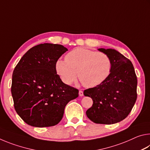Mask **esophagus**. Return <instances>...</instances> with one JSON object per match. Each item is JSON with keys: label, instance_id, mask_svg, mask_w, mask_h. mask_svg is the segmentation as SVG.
<instances>
[{"label": "esophagus", "instance_id": "1", "mask_svg": "<svg viewBox=\"0 0 150 150\" xmlns=\"http://www.w3.org/2000/svg\"><path fill=\"white\" fill-rule=\"evenodd\" d=\"M79 95L80 96H83V92L82 91H79Z\"/></svg>", "mask_w": 150, "mask_h": 150}]
</instances>
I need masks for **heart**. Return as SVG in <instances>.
Returning <instances> with one entry per match:
<instances>
[{"label":"heart","instance_id":"heart-1","mask_svg":"<svg viewBox=\"0 0 150 150\" xmlns=\"http://www.w3.org/2000/svg\"><path fill=\"white\" fill-rule=\"evenodd\" d=\"M112 62L107 55L83 47H77L66 55L65 59H58L55 71L65 84L70 85L78 77L86 87H96L110 74Z\"/></svg>","mask_w":150,"mask_h":150}]
</instances>
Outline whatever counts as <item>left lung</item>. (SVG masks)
Segmentation results:
<instances>
[{
    "label": "left lung",
    "instance_id": "8db88e82",
    "mask_svg": "<svg viewBox=\"0 0 150 150\" xmlns=\"http://www.w3.org/2000/svg\"><path fill=\"white\" fill-rule=\"evenodd\" d=\"M98 50L110 57L111 71L102 83L84 91V95L93 101L86 115L95 123L112 124L123 120L132 109L137 98V77L132 63L118 51Z\"/></svg>",
    "mask_w": 150,
    "mask_h": 150
}]
</instances>
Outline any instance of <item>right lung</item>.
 Here are the masks:
<instances>
[{"label": "right lung", "mask_w": 150, "mask_h": 150, "mask_svg": "<svg viewBox=\"0 0 150 150\" xmlns=\"http://www.w3.org/2000/svg\"><path fill=\"white\" fill-rule=\"evenodd\" d=\"M67 50L59 44L37 45L14 68L11 87L14 108L28 125H56L67 104L78 97L79 91L63 83L55 71V62Z\"/></svg>", "instance_id": "obj_1"}]
</instances>
